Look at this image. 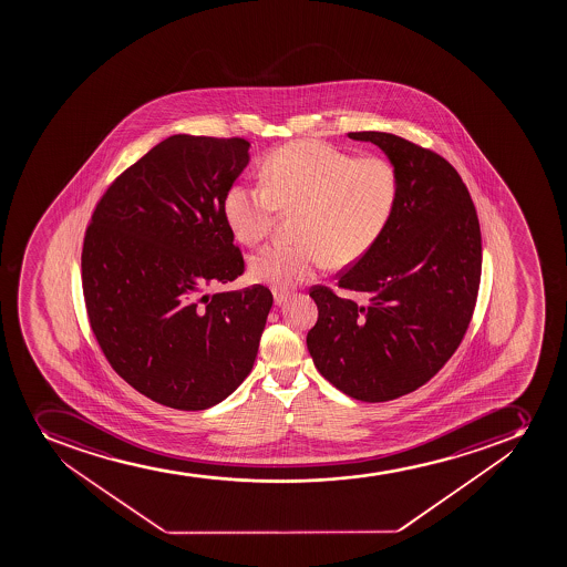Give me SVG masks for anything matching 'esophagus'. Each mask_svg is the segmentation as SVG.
<instances>
[{"label": "esophagus", "mask_w": 567, "mask_h": 567, "mask_svg": "<svg viewBox=\"0 0 567 567\" xmlns=\"http://www.w3.org/2000/svg\"><path fill=\"white\" fill-rule=\"evenodd\" d=\"M275 305H285L290 299V293L282 292V290H274Z\"/></svg>", "instance_id": "obj_1"}]
</instances>
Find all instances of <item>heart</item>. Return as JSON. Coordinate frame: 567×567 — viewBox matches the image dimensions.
<instances>
[{"label": "heart", "mask_w": 567, "mask_h": 567, "mask_svg": "<svg viewBox=\"0 0 567 567\" xmlns=\"http://www.w3.org/2000/svg\"><path fill=\"white\" fill-rule=\"evenodd\" d=\"M264 185L230 186L224 214L244 244L268 235L277 214L298 213L299 246L271 244L249 260L251 277L292 288L323 264L346 268L375 246L392 214L398 179L382 158H353L321 142H293L269 155Z\"/></svg>", "instance_id": "heart-1"}]
</instances>
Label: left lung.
Here are the masks:
<instances>
[{"instance_id":"1","label":"left lung","mask_w":567,"mask_h":567,"mask_svg":"<svg viewBox=\"0 0 567 567\" xmlns=\"http://www.w3.org/2000/svg\"><path fill=\"white\" fill-rule=\"evenodd\" d=\"M386 155L398 194L375 246L338 277L365 303L315 287L318 321L307 334L332 386L382 403L423 386L456 351L477 301L483 241L458 172L401 136L362 131Z\"/></svg>"}]
</instances>
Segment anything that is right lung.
I'll use <instances>...</instances> for the list:
<instances>
[{
	"label": "right lung",
	"instance_id": "1",
	"mask_svg": "<svg viewBox=\"0 0 567 567\" xmlns=\"http://www.w3.org/2000/svg\"><path fill=\"white\" fill-rule=\"evenodd\" d=\"M244 138L174 135L109 186L84 235L90 327L114 371L157 403L205 410L251 373L274 296L210 293L244 274L224 214Z\"/></svg>",
	"mask_w": 567,
	"mask_h": 567
}]
</instances>
